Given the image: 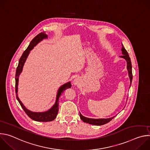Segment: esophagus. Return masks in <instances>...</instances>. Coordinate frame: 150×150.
<instances>
[{"instance_id": "obj_1", "label": "esophagus", "mask_w": 150, "mask_h": 150, "mask_svg": "<svg viewBox=\"0 0 150 150\" xmlns=\"http://www.w3.org/2000/svg\"><path fill=\"white\" fill-rule=\"evenodd\" d=\"M78 79H74V85H78Z\"/></svg>"}]
</instances>
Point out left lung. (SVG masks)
<instances>
[{
    "label": "left lung",
    "mask_w": 150,
    "mask_h": 150,
    "mask_svg": "<svg viewBox=\"0 0 150 150\" xmlns=\"http://www.w3.org/2000/svg\"><path fill=\"white\" fill-rule=\"evenodd\" d=\"M122 45V56H120V57L124 58L127 62V69L128 71V75H129V77L130 79V87L132 83V64H131V59L129 57V54H128L127 52L126 51V50L125 49L124 46L123 45ZM79 115H80V118L85 123H87L91 125H104L107 123L109 122L111 120H112L115 116H113L112 117L110 118H108V119H91V118H88V117H85L84 116H83L80 113H79Z\"/></svg>",
    "instance_id": "1"
}]
</instances>
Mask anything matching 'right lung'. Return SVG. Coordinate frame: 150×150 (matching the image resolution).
Masks as SVG:
<instances>
[{
    "instance_id": "obj_1",
    "label": "right lung",
    "mask_w": 150,
    "mask_h": 150,
    "mask_svg": "<svg viewBox=\"0 0 150 150\" xmlns=\"http://www.w3.org/2000/svg\"><path fill=\"white\" fill-rule=\"evenodd\" d=\"M47 35L43 32V33H40L39 34L36 35L30 42V45L27 47V49L24 51L23 55L21 56V58L19 59L18 65L16 68V75H15V93L16 95V98L19 103L21 106L22 107V108L24 110V112L26 113V114L33 120L38 121V122H50L52 121L56 117L58 111H59V98L61 94L63 93L66 89L71 88V83L70 82H67L59 88L58 90V92L56 96V100L54 104L52 107V108L47 111L44 112H33L30 110H28L25 108V106L23 105L20 101V100L18 98V78L20 74L23 71V68L24 67V63L25 62V60L30 52V51L34 48V46H35L39 42L42 41L45 38H47Z\"/></svg>"
}]
</instances>
